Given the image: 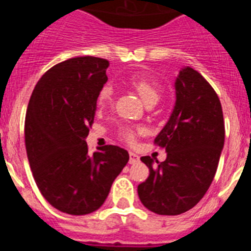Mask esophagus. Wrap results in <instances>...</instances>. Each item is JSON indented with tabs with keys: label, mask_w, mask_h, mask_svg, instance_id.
<instances>
[{
	"label": "esophagus",
	"mask_w": 251,
	"mask_h": 251,
	"mask_svg": "<svg viewBox=\"0 0 251 251\" xmlns=\"http://www.w3.org/2000/svg\"><path fill=\"white\" fill-rule=\"evenodd\" d=\"M140 161L139 155H136L135 152H130V159H128V162L130 164H136V162Z\"/></svg>",
	"instance_id": "esophagus-1"
}]
</instances>
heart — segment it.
<instances>
[{
    "label": "heart",
    "instance_id": "obj_1",
    "mask_svg": "<svg viewBox=\"0 0 251 251\" xmlns=\"http://www.w3.org/2000/svg\"><path fill=\"white\" fill-rule=\"evenodd\" d=\"M127 83L130 85L135 91L139 94L140 98L144 100V102L148 105L150 102H156L160 99L161 95V89L157 86L156 83L151 82L148 78L140 75H132L127 78ZM98 102L99 109H105L110 103L112 102V89L110 86H103L100 90L98 96ZM141 128H134L130 126H124L119 131L121 139L126 141L127 144H134L136 141V136L139 132H141Z\"/></svg>",
    "mask_w": 251,
    "mask_h": 251
}]
</instances>
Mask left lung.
<instances>
[{
    "label": "left lung",
    "instance_id": "1",
    "mask_svg": "<svg viewBox=\"0 0 251 251\" xmlns=\"http://www.w3.org/2000/svg\"><path fill=\"white\" fill-rule=\"evenodd\" d=\"M175 89L170 120L153 141L168 156L156 166L150 156H142L150 174L137 186L144 206L159 215L186 213L204 198L224 148L223 109L211 85L198 71L185 67Z\"/></svg>",
    "mask_w": 251,
    "mask_h": 251
}]
</instances>
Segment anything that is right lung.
<instances>
[{
	"mask_svg": "<svg viewBox=\"0 0 251 251\" xmlns=\"http://www.w3.org/2000/svg\"><path fill=\"white\" fill-rule=\"evenodd\" d=\"M109 61L74 57L45 72L27 106L25 144L38 190L70 215L94 213L105 202L128 152L106 145L89 153L85 139L94 124Z\"/></svg>",
	"mask_w": 251,
	"mask_h": 251,
	"instance_id": "1",
	"label": "right lung"
}]
</instances>
